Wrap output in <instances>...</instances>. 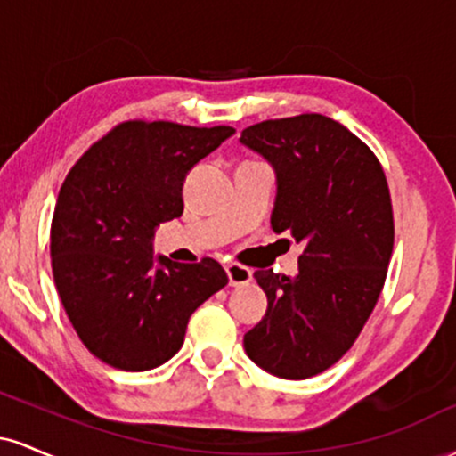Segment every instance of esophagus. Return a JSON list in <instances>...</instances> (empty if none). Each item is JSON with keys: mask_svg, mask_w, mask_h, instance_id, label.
Returning a JSON list of instances; mask_svg holds the SVG:
<instances>
[{"mask_svg": "<svg viewBox=\"0 0 456 456\" xmlns=\"http://www.w3.org/2000/svg\"><path fill=\"white\" fill-rule=\"evenodd\" d=\"M227 276H229V285L232 287H242V285H248L250 281H253V270L244 268V265L240 264H227Z\"/></svg>", "mask_w": 456, "mask_h": 456, "instance_id": "obj_1", "label": "esophagus"}]
</instances>
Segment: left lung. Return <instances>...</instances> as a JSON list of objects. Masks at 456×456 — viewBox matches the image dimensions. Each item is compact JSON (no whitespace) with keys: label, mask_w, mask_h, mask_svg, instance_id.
Returning <instances> with one entry per match:
<instances>
[{"label":"left lung","mask_w":456,"mask_h":456,"mask_svg":"<svg viewBox=\"0 0 456 456\" xmlns=\"http://www.w3.org/2000/svg\"><path fill=\"white\" fill-rule=\"evenodd\" d=\"M240 143L274 169V233L305 246L296 276L255 272L268 311L244 334L246 355L276 378H313L343 358L378 305L395 244L388 182L373 151L326 115L268 119Z\"/></svg>","instance_id":"1"}]
</instances>
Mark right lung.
I'll use <instances>...</instances> for the list:
<instances>
[{
  "instance_id": "obj_1",
  "label": "right lung",
  "mask_w": 456,
  "mask_h": 456,
  "mask_svg": "<svg viewBox=\"0 0 456 456\" xmlns=\"http://www.w3.org/2000/svg\"><path fill=\"white\" fill-rule=\"evenodd\" d=\"M235 130L124 122L66 175L51 223V265L78 338L104 364L150 370L174 358L188 319L227 274L210 257L154 255L160 223L184 212L188 171Z\"/></svg>"
}]
</instances>
